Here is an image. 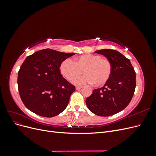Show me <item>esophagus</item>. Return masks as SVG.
<instances>
[{"label": "esophagus", "mask_w": 156, "mask_h": 156, "mask_svg": "<svg viewBox=\"0 0 156 156\" xmlns=\"http://www.w3.org/2000/svg\"><path fill=\"white\" fill-rule=\"evenodd\" d=\"M75 88H76V90H80L82 88V87H75Z\"/></svg>", "instance_id": "34e87169"}]
</instances>
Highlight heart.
Segmentation results:
<instances>
[{
    "mask_svg": "<svg viewBox=\"0 0 156 156\" xmlns=\"http://www.w3.org/2000/svg\"><path fill=\"white\" fill-rule=\"evenodd\" d=\"M86 74L79 78L75 77L82 73ZM60 72L68 80L75 84L92 83L96 87H102L108 82L112 73V64L109 60L101 55L86 54L74 58L64 60L60 66Z\"/></svg>",
    "mask_w": 156,
    "mask_h": 156,
    "instance_id": "obj_1",
    "label": "heart"
}]
</instances>
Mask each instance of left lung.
Listing matches in <instances>:
<instances>
[{"label": "left lung", "mask_w": 156, "mask_h": 156, "mask_svg": "<svg viewBox=\"0 0 156 156\" xmlns=\"http://www.w3.org/2000/svg\"><path fill=\"white\" fill-rule=\"evenodd\" d=\"M95 53L110 60L112 73L104 86L94 90L86 103L94 114L111 116L124 109L131 101L136 87L135 72L130 60L119 51L104 49Z\"/></svg>", "instance_id": "obj_1"}]
</instances>
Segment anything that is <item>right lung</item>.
<instances>
[{
	"instance_id": "1",
	"label": "right lung",
	"mask_w": 156,
	"mask_h": 156,
	"mask_svg": "<svg viewBox=\"0 0 156 156\" xmlns=\"http://www.w3.org/2000/svg\"><path fill=\"white\" fill-rule=\"evenodd\" d=\"M75 53L42 49L27 56L18 72L20 95L35 114L53 117L66 108L75 87L60 72L61 62Z\"/></svg>"
}]
</instances>
